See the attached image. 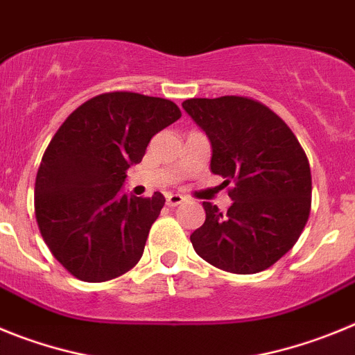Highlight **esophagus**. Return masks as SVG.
I'll list each match as a JSON object with an SVG mask.
<instances>
[{
    "label": "esophagus",
    "instance_id": "obj_1",
    "mask_svg": "<svg viewBox=\"0 0 355 355\" xmlns=\"http://www.w3.org/2000/svg\"><path fill=\"white\" fill-rule=\"evenodd\" d=\"M184 202V197L180 196V193H171V196H167V206H180Z\"/></svg>",
    "mask_w": 355,
    "mask_h": 355
}]
</instances>
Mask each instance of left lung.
<instances>
[{
  "label": "left lung",
  "instance_id": "8db88e82",
  "mask_svg": "<svg viewBox=\"0 0 355 355\" xmlns=\"http://www.w3.org/2000/svg\"><path fill=\"white\" fill-rule=\"evenodd\" d=\"M183 108L211 144L213 174L231 181L227 213L202 202L205 224L190 234L209 265L256 274L299 240L311 209V168L286 122L240 96L187 99Z\"/></svg>",
  "mask_w": 355,
  "mask_h": 355
}]
</instances>
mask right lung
<instances>
[{
  "label": "right lung",
  "mask_w": 355,
  "mask_h": 355,
  "mask_svg": "<svg viewBox=\"0 0 355 355\" xmlns=\"http://www.w3.org/2000/svg\"><path fill=\"white\" fill-rule=\"evenodd\" d=\"M180 117L168 99L110 92L83 103L56 131L37 172L35 216L74 277L103 283L140 261L165 197H135L122 187L150 139Z\"/></svg>",
  "instance_id": "add662e5"
}]
</instances>
